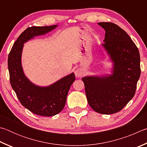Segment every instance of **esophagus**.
Masks as SVG:
<instances>
[{"label":"esophagus","instance_id":"1","mask_svg":"<svg viewBox=\"0 0 147 147\" xmlns=\"http://www.w3.org/2000/svg\"><path fill=\"white\" fill-rule=\"evenodd\" d=\"M75 75L77 78H79L84 75V71L82 69H77L75 71Z\"/></svg>","mask_w":147,"mask_h":147}]
</instances>
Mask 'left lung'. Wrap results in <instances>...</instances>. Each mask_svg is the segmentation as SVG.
Wrapping results in <instances>:
<instances>
[{"label": "left lung", "mask_w": 147, "mask_h": 147, "mask_svg": "<svg viewBox=\"0 0 147 147\" xmlns=\"http://www.w3.org/2000/svg\"><path fill=\"white\" fill-rule=\"evenodd\" d=\"M105 30L102 44L113 63L112 74L82 78L87 101L94 111L115 114L133 98L141 75L139 50L125 31L112 22H99Z\"/></svg>", "instance_id": "1"}]
</instances>
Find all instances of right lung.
<instances>
[{"label":"right lung","instance_id":"add662e5","mask_svg":"<svg viewBox=\"0 0 147 147\" xmlns=\"http://www.w3.org/2000/svg\"><path fill=\"white\" fill-rule=\"evenodd\" d=\"M57 27V25L28 28L13 44L7 59L10 83L20 103L35 114L42 116H53L62 111L76 77L71 73L50 86L35 85L23 71L22 52L26 42L35 36L45 35Z\"/></svg>","mask_w":147,"mask_h":147}]
</instances>
